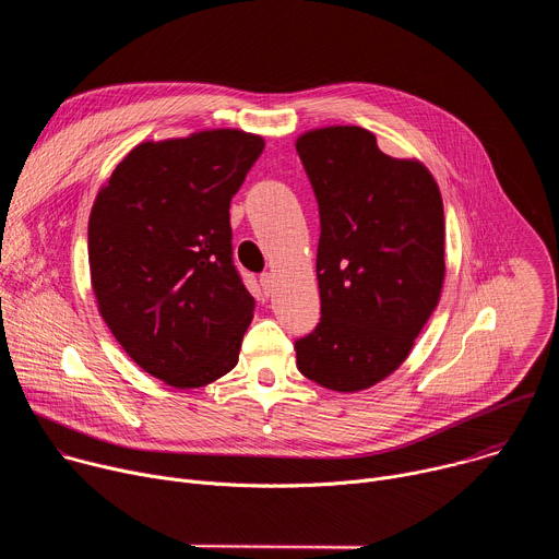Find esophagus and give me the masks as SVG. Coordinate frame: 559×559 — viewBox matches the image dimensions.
Instances as JSON below:
<instances>
[{
  "label": "esophagus",
  "mask_w": 559,
  "mask_h": 559,
  "mask_svg": "<svg viewBox=\"0 0 559 559\" xmlns=\"http://www.w3.org/2000/svg\"><path fill=\"white\" fill-rule=\"evenodd\" d=\"M261 287L265 289V294H267V296H270V294H274L276 278H274V274H272V272H263V274H261Z\"/></svg>",
  "instance_id": "34e87169"
}]
</instances>
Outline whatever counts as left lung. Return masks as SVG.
Returning a JSON list of instances; mask_svg holds the SVG:
<instances>
[{
	"label": "left lung",
	"instance_id": "8db88e82",
	"mask_svg": "<svg viewBox=\"0 0 559 559\" xmlns=\"http://www.w3.org/2000/svg\"><path fill=\"white\" fill-rule=\"evenodd\" d=\"M321 214V323L294 343L298 371L334 391L367 389L409 356L444 281V210L416 158L384 154L358 126L296 139Z\"/></svg>",
	"mask_w": 559,
	"mask_h": 559
}]
</instances>
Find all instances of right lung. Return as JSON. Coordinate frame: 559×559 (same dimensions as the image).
I'll return each mask as SVG.
<instances>
[{
  "instance_id": "1",
  "label": "right lung",
  "mask_w": 559,
  "mask_h": 559,
  "mask_svg": "<svg viewBox=\"0 0 559 559\" xmlns=\"http://www.w3.org/2000/svg\"><path fill=\"white\" fill-rule=\"evenodd\" d=\"M263 147L231 128L145 141L95 199L99 313L126 354L175 389L205 386L238 362L254 298L234 267L229 203Z\"/></svg>"
}]
</instances>
